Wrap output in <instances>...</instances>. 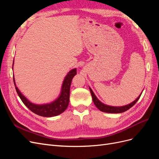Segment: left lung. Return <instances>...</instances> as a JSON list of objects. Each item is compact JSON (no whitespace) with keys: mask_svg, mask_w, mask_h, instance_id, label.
<instances>
[{"mask_svg":"<svg viewBox=\"0 0 159 159\" xmlns=\"http://www.w3.org/2000/svg\"><path fill=\"white\" fill-rule=\"evenodd\" d=\"M89 90H90V92L91 94V97H92L93 102L94 104L95 105V106L103 112L110 113H123L124 111H126L127 110L132 107L133 105L137 102V101L139 100V98H140L141 95V94L133 102H132L131 103H130L129 105H125V106H122V107H112V106H109V105H105L101 102H99V101L98 99V98H96V96L93 93V91L91 90V89L90 88H89Z\"/></svg>","mask_w":159,"mask_h":159,"instance_id":"8db88e82","label":"left lung"}]
</instances>
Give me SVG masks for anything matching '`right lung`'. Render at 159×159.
Masks as SVG:
<instances>
[{
  "mask_svg": "<svg viewBox=\"0 0 159 159\" xmlns=\"http://www.w3.org/2000/svg\"><path fill=\"white\" fill-rule=\"evenodd\" d=\"M14 64V61H13ZM76 69L71 70L69 73L67 74L64 80L63 85H62L61 92L59 98L48 104L44 105H36L30 102L25 96H24L18 90L14 82V78L13 77V80L16 92L20 97L23 103L31 111L34 113L42 117H54L58 115L63 113L68 106L70 102V85L72 79L76 75Z\"/></svg>",
  "mask_w": 159,
  "mask_h": 159,
  "instance_id": "add662e5",
  "label": "right lung"
}]
</instances>
